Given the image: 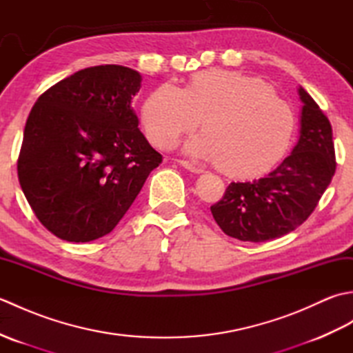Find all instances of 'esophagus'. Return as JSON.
<instances>
[{"mask_svg": "<svg viewBox=\"0 0 353 353\" xmlns=\"http://www.w3.org/2000/svg\"><path fill=\"white\" fill-rule=\"evenodd\" d=\"M179 163H181L185 170H188V171H191V172H197V174H200V172H203V168L196 167V165H192V163L188 162V161H179Z\"/></svg>", "mask_w": 353, "mask_h": 353, "instance_id": "34e87169", "label": "esophagus"}]
</instances>
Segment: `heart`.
Returning a JSON list of instances; mask_svg holds the SVG:
<instances>
[{
  "label": "heart",
  "mask_w": 353,
  "mask_h": 353,
  "mask_svg": "<svg viewBox=\"0 0 353 353\" xmlns=\"http://www.w3.org/2000/svg\"><path fill=\"white\" fill-rule=\"evenodd\" d=\"M141 119L148 139L171 148L203 121L185 144L196 159L215 161L230 176L249 177L272 168L290 144L294 115L273 88L235 71L196 72L185 89L165 83L147 97Z\"/></svg>",
  "instance_id": "1"
}]
</instances>
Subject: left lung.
Returning a JSON list of instances; mask_svg holds the SVG:
<instances>
[{"label":"left lung","mask_w":353,"mask_h":353,"mask_svg":"<svg viewBox=\"0 0 353 353\" xmlns=\"http://www.w3.org/2000/svg\"><path fill=\"white\" fill-rule=\"evenodd\" d=\"M301 133L288 157L265 177L232 182L211 206L224 234L239 241L264 243L301 226L316 209L335 172L332 127L301 86Z\"/></svg>","instance_id":"obj_1"}]
</instances>
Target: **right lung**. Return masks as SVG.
Listing matches in <instances>:
<instances>
[{"instance_id":"add662e5","label":"right lung","mask_w":353,"mask_h":353,"mask_svg":"<svg viewBox=\"0 0 353 353\" xmlns=\"http://www.w3.org/2000/svg\"><path fill=\"white\" fill-rule=\"evenodd\" d=\"M141 80L127 66H91L47 89L30 112L19 185L57 238L88 243L108 235L162 162L132 108Z\"/></svg>"}]
</instances>
